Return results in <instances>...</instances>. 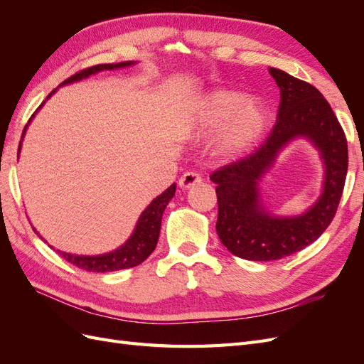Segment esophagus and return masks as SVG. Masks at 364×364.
<instances>
[{"mask_svg":"<svg viewBox=\"0 0 364 364\" xmlns=\"http://www.w3.org/2000/svg\"><path fill=\"white\" fill-rule=\"evenodd\" d=\"M200 182H202V174L197 171H186L179 179V185L182 186V188H190V186H193L196 183H200Z\"/></svg>","mask_w":364,"mask_h":364,"instance_id":"obj_1","label":"esophagus"}]
</instances>
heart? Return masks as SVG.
Instances as JSON below:
<instances>
[{
  "mask_svg": "<svg viewBox=\"0 0 364 364\" xmlns=\"http://www.w3.org/2000/svg\"><path fill=\"white\" fill-rule=\"evenodd\" d=\"M266 107L245 94L217 90L205 97L197 123L206 135L220 130L217 149L223 156H238L257 144L267 127Z\"/></svg>",
  "mask_w": 364,
  "mask_h": 364,
  "instance_id": "1",
  "label": "heart"
}]
</instances>
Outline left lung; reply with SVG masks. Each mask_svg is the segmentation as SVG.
<instances>
[{"label": "left lung", "instance_id": "8db88e82", "mask_svg": "<svg viewBox=\"0 0 364 364\" xmlns=\"http://www.w3.org/2000/svg\"><path fill=\"white\" fill-rule=\"evenodd\" d=\"M269 73L281 91L277 123L257 150L209 176L217 183V234L230 253L252 261L281 259L314 243L333 222L348 173L346 136L326 98L313 85L285 71L269 68ZM296 136L310 137L321 150L324 193L299 218H273L257 202V181L277 151Z\"/></svg>", "mask_w": 364, "mask_h": 364}]
</instances>
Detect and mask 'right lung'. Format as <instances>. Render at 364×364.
I'll return each mask as SVG.
<instances>
[{"label": "right lung", "mask_w": 364, "mask_h": 364, "mask_svg": "<svg viewBox=\"0 0 364 364\" xmlns=\"http://www.w3.org/2000/svg\"><path fill=\"white\" fill-rule=\"evenodd\" d=\"M129 65H132V62L94 65V67H91V68H85L79 73H75L74 75L68 77L67 80L62 82V85L85 79V77H90L91 74H95L98 71L123 68V67H129ZM24 132H26V129H24ZM24 132H23V136H24ZM174 191H176V185L173 183L170 188H167V191H164L161 196H158L156 199L146 208V211L141 214V217L138 220L134 234H132V237L119 249L105 253V255H95V257L73 255V253L58 250L59 255L63 259L71 262L73 266L79 267L82 270H86V272L105 273V272H115V270L130 269V267L138 266V264H141L142 261H146L147 257L156 247L164 209L173 199Z\"/></svg>", "instance_id": "right-lung-1"}]
</instances>
